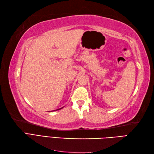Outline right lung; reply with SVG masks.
<instances>
[{
  "instance_id": "right-lung-1",
  "label": "right lung",
  "mask_w": 154,
  "mask_h": 154,
  "mask_svg": "<svg viewBox=\"0 0 154 154\" xmlns=\"http://www.w3.org/2000/svg\"><path fill=\"white\" fill-rule=\"evenodd\" d=\"M61 108H59V109H57V110H60V109H61Z\"/></svg>"
}]
</instances>
